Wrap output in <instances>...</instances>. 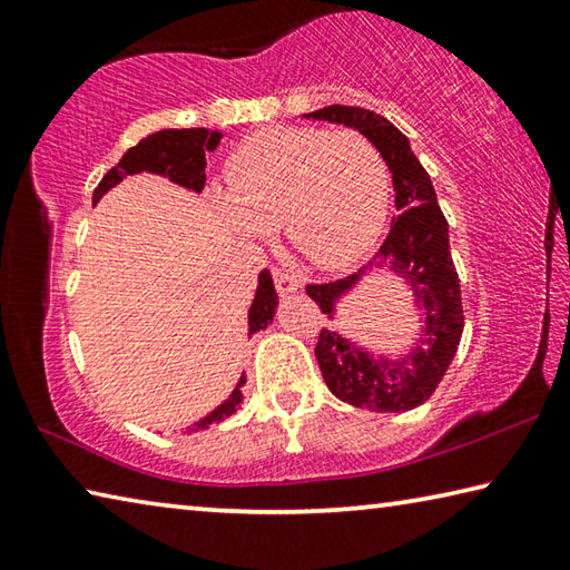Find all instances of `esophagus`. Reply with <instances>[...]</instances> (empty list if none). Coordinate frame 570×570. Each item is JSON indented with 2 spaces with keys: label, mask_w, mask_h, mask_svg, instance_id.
I'll return each mask as SVG.
<instances>
[{
  "label": "esophagus",
  "mask_w": 570,
  "mask_h": 570,
  "mask_svg": "<svg viewBox=\"0 0 570 570\" xmlns=\"http://www.w3.org/2000/svg\"><path fill=\"white\" fill-rule=\"evenodd\" d=\"M274 284H276V292L282 296L294 294L302 288V282H298L292 272H284V268H274Z\"/></svg>",
  "instance_id": "1"
}]
</instances>
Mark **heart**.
Wrapping results in <instances>:
<instances>
[{
	"label": "heart",
	"mask_w": 570,
	"mask_h": 570,
	"mask_svg": "<svg viewBox=\"0 0 570 570\" xmlns=\"http://www.w3.org/2000/svg\"><path fill=\"white\" fill-rule=\"evenodd\" d=\"M226 180L214 204L228 228L266 238L282 224L288 246L320 268L360 258L387 216V166L356 130H264L230 156Z\"/></svg>",
	"instance_id": "heart-1"
}]
</instances>
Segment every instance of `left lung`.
<instances>
[{"instance_id":"8db88e82","label":"left lung","mask_w":570,"mask_h":570,"mask_svg":"<svg viewBox=\"0 0 570 570\" xmlns=\"http://www.w3.org/2000/svg\"><path fill=\"white\" fill-rule=\"evenodd\" d=\"M304 118L346 125L362 132L387 163L397 208L390 234L370 264L340 282L306 286V294L330 320H336L340 304L366 276L390 272L412 294V306L420 316V334L414 336L412 350L397 360L374 354L336 330H322L314 350L322 377L334 397L354 407L372 412L414 410L432 397L445 377L465 326L448 220L428 170L420 166L410 140L387 118L346 105H330L306 112Z\"/></svg>"}]
</instances>
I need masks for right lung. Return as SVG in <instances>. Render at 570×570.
Segmentation results:
<instances>
[{"mask_svg": "<svg viewBox=\"0 0 570 570\" xmlns=\"http://www.w3.org/2000/svg\"><path fill=\"white\" fill-rule=\"evenodd\" d=\"M220 138H224V135L208 128L158 130L148 135V138H142L138 146L125 153L118 166L105 173L102 180L98 183V188L92 193V206L98 204L110 188L118 186L122 178L135 176V173H158V176H166L183 188L200 193L206 186V153L216 150ZM276 306H278V296L274 288V278H272V272L264 268V272L258 274L254 302H250V308H248V340L274 322ZM244 384H246V374H240L234 392H230L216 410H210V414H206V417L193 422L186 432L208 430L210 424L224 422L226 417H230V414L238 410L240 400H244V394H240V387H244Z\"/></svg>", "mask_w": 570, "mask_h": 570, "instance_id": "1", "label": "right lung"}]
</instances>
